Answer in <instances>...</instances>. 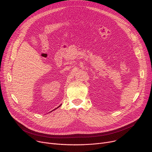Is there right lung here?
<instances>
[{"label": "right lung", "instance_id": "right-lung-1", "mask_svg": "<svg viewBox=\"0 0 152 152\" xmlns=\"http://www.w3.org/2000/svg\"><path fill=\"white\" fill-rule=\"evenodd\" d=\"M61 105H60V106H58V107H57V108H58V107H60V106H61ZM57 108H55V109H57ZM55 109H54V110H55Z\"/></svg>", "mask_w": 152, "mask_h": 152}]
</instances>
